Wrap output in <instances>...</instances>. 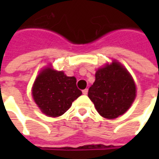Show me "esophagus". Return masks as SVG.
<instances>
[{"mask_svg": "<svg viewBox=\"0 0 159 159\" xmlns=\"http://www.w3.org/2000/svg\"><path fill=\"white\" fill-rule=\"evenodd\" d=\"M88 92H89V90L87 89H85L83 90V94H87V93H88Z\"/></svg>", "mask_w": 159, "mask_h": 159, "instance_id": "34e87169", "label": "esophagus"}]
</instances>
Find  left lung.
<instances>
[{
	"instance_id": "1",
	"label": "left lung",
	"mask_w": 159,
	"mask_h": 159,
	"mask_svg": "<svg viewBox=\"0 0 159 159\" xmlns=\"http://www.w3.org/2000/svg\"><path fill=\"white\" fill-rule=\"evenodd\" d=\"M88 95L100 116L114 119L131 107L136 96V87L129 71L114 60L97 70Z\"/></svg>"
}]
</instances>
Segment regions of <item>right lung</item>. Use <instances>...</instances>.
Here are the masks:
<instances>
[{
	"mask_svg": "<svg viewBox=\"0 0 159 159\" xmlns=\"http://www.w3.org/2000/svg\"><path fill=\"white\" fill-rule=\"evenodd\" d=\"M82 94L74 76L52 68L42 70L32 87V96L43 113L48 117H59L69 109Z\"/></svg>",
	"mask_w": 159,
	"mask_h": 159,
	"instance_id": "1",
	"label": "right lung"
}]
</instances>
